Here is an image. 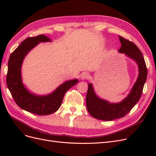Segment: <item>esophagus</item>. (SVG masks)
I'll return each mask as SVG.
<instances>
[{"label":"esophagus","instance_id":"obj_1","mask_svg":"<svg viewBox=\"0 0 156 156\" xmlns=\"http://www.w3.org/2000/svg\"><path fill=\"white\" fill-rule=\"evenodd\" d=\"M89 77V73L88 72H83L82 74H81V79H88Z\"/></svg>","mask_w":156,"mask_h":156}]
</instances>
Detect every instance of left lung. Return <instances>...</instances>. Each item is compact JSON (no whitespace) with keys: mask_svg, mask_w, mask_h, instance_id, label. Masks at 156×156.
I'll list each match as a JSON object with an SVG mask.
<instances>
[{"mask_svg":"<svg viewBox=\"0 0 156 156\" xmlns=\"http://www.w3.org/2000/svg\"><path fill=\"white\" fill-rule=\"evenodd\" d=\"M121 48L119 52L135 60L139 68V77L127 97L119 103H110L99 98L94 93L92 84H88L86 98L88 112L98 120L111 121L125 116L139 100L147 78V68L143 55L133 42L119 36Z\"/></svg>","mask_w":156,"mask_h":156,"instance_id":"8db88e82","label":"left lung"}]
</instances>
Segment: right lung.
<instances>
[{"mask_svg": "<svg viewBox=\"0 0 156 156\" xmlns=\"http://www.w3.org/2000/svg\"><path fill=\"white\" fill-rule=\"evenodd\" d=\"M50 40L43 34L27 37L13 51L8 64L6 84L14 101L22 109L37 115H48L57 111L62 104L65 93L78 83L77 79L65 82L51 94L45 96H35L23 86L21 68L25 56L40 42Z\"/></svg>", "mask_w": 156, "mask_h": 156, "instance_id": "right-lung-1", "label": "right lung"}]
</instances>
